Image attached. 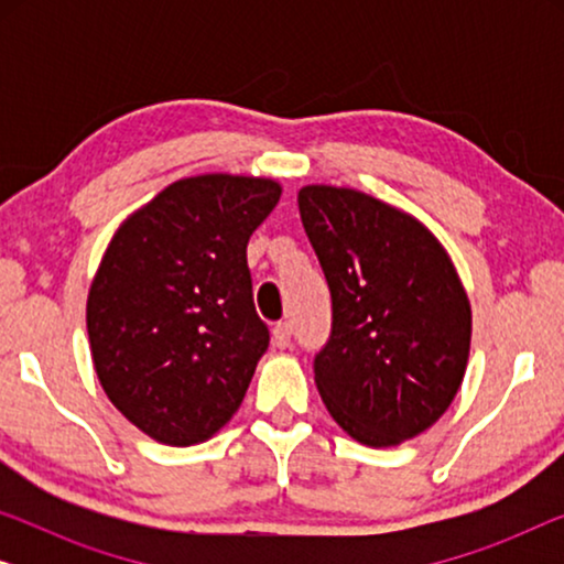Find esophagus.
Returning a JSON list of instances; mask_svg holds the SVG:
<instances>
[{"mask_svg":"<svg viewBox=\"0 0 564 564\" xmlns=\"http://www.w3.org/2000/svg\"><path fill=\"white\" fill-rule=\"evenodd\" d=\"M272 341L274 346H280V349H288L290 341H292V326L290 323H276V326L272 328Z\"/></svg>","mask_w":564,"mask_h":564,"instance_id":"34e87169","label":"esophagus"}]
</instances>
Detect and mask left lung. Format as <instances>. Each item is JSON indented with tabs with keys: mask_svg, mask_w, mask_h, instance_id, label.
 Masks as SVG:
<instances>
[{
	"mask_svg": "<svg viewBox=\"0 0 564 564\" xmlns=\"http://www.w3.org/2000/svg\"><path fill=\"white\" fill-rule=\"evenodd\" d=\"M300 218L330 290V336L315 354L328 413L367 446H395L442 419L469 357L467 292L413 215L365 192L311 184Z\"/></svg>",
	"mask_w": 564,
	"mask_h": 564,
	"instance_id": "left-lung-1",
	"label": "left lung"
}]
</instances>
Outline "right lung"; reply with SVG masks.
<instances>
[{
    "label": "right lung",
    "mask_w": 564,
    "mask_h": 564,
    "mask_svg": "<svg viewBox=\"0 0 564 564\" xmlns=\"http://www.w3.org/2000/svg\"><path fill=\"white\" fill-rule=\"evenodd\" d=\"M280 195L274 180L189 176L107 246L87 300L91 359L112 405L161 444L210 438L249 390L269 328L246 246Z\"/></svg>",
    "instance_id": "add662e5"
}]
</instances>
